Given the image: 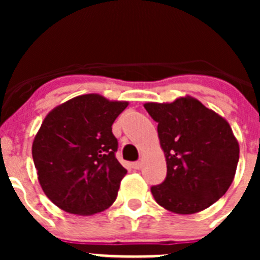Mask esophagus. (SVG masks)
<instances>
[{
	"label": "esophagus",
	"mask_w": 260,
	"mask_h": 260,
	"mask_svg": "<svg viewBox=\"0 0 260 260\" xmlns=\"http://www.w3.org/2000/svg\"><path fill=\"white\" fill-rule=\"evenodd\" d=\"M132 167L134 168V169H141V168H142V161H134L132 164Z\"/></svg>",
	"instance_id": "esophagus-1"
}]
</instances>
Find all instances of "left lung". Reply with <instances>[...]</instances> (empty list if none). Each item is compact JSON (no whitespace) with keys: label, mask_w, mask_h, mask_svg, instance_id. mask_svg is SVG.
<instances>
[{"label":"left lung","mask_w":260,"mask_h":260,"mask_svg":"<svg viewBox=\"0 0 260 260\" xmlns=\"http://www.w3.org/2000/svg\"><path fill=\"white\" fill-rule=\"evenodd\" d=\"M157 122L167 158V177L151 187L153 198L172 212L189 215L219 201L233 182L240 147L229 123L192 98L171 104L147 103Z\"/></svg>","instance_id":"8db88e82"}]
</instances>
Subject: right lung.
Instances as JSON below:
<instances>
[{
  "label": "right lung",
  "mask_w": 260,
  "mask_h": 260,
  "mask_svg": "<svg viewBox=\"0 0 260 260\" xmlns=\"http://www.w3.org/2000/svg\"><path fill=\"white\" fill-rule=\"evenodd\" d=\"M127 107L95 93L59 105L45 117L32 144L43 191L57 207L74 215L107 210L117 198L125 168L112 125Z\"/></svg>",
  "instance_id": "add662e5"
}]
</instances>
